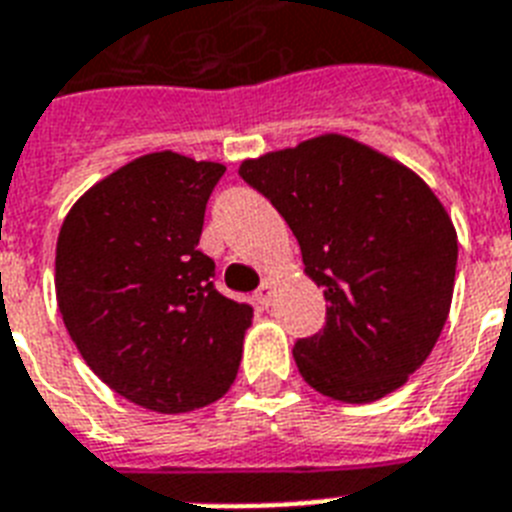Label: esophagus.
Here are the masks:
<instances>
[{
    "label": "esophagus",
    "instance_id": "esophagus-1",
    "mask_svg": "<svg viewBox=\"0 0 512 512\" xmlns=\"http://www.w3.org/2000/svg\"><path fill=\"white\" fill-rule=\"evenodd\" d=\"M255 300H257V303H260V305H263V308H268V305H271V281L265 279L263 284H260V289H257Z\"/></svg>",
    "mask_w": 512,
    "mask_h": 512
}]
</instances>
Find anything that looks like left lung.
<instances>
[{"mask_svg":"<svg viewBox=\"0 0 512 512\" xmlns=\"http://www.w3.org/2000/svg\"><path fill=\"white\" fill-rule=\"evenodd\" d=\"M239 175L279 209L324 289L327 324L292 350L303 380L345 404L401 388L452 305L457 233L436 193L342 135L247 159Z\"/></svg>","mask_w":512,"mask_h":512,"instance_id":"8db88e82","label":"left lung"}]
</instances>
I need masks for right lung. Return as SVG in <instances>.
<instances>
[{
  "label": "right lung",
  "instance_id": "obj_1",
  "mask_svg": "<svg viewBox=\"0 0 512 512\" xmlns=\"http://www.w3.org/2000/svg\"><path fill=\"white\" fill-rule=\"evenodd\" d=\"M225 167L162 151L92 185L63 220L55 292L68 335L108 388L151 412L212 404L239 372L252 305L215 289L199 249Z\"/></svg>",
  "mask_w": 512,
  "mask_h": 512
}]
</instances>
